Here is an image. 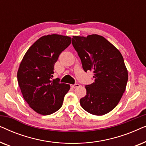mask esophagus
Masks as SVG:
<instances>
[{"instance_id":"obj_1","label":"esophagus","mask_w":146,"mask_h":146,"mask_svg":"<svg viewBox=\"0 0 146 146\" xmlns=\"http://www.w3.org/2000/svg\"><path fill=\"white\" fill-rule=\"evenodd\" d=\"M79 86H80L79 84H71V87L72 88H76L79 87Z\"/></svg>"}]
</instances>
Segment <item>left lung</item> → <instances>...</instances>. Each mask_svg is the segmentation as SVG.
Here are the masks:
<instances>
[{
	"label": "left lung",
	"instance_id": "1",
	"mask_svg": "<svg viewBox=\"0 0 146 146\" xmlns=\"http://www.w3.org/2000/svg\"><path fill=\"white\" fill-rule=\"evenodd\" d=\"M84 70L93 71L94 82L85 86L86 95L80 103L91 114L102 115L117 105L125 92L128 74L120 52L98 35L74 36L72 42Z\"/></svg>",
	"mask_w": 146,
	"mask_h": 146
}]
</instances>
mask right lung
<instances>
[{
  "label": "right lung",
  "mask_w": 146,
  "mask_h": 146,
  "mask_svg": "<svg viewBox=\"0 0 146 146\" xmlns=\"http://www.w3.org/2000/svg\"><path fill=\"white\" fill-rule=\"evenodd\" d=\"M71 40V37L56 34L43 36L29 48L20 64L17 80L22 94L39 114L50 115L58 110L70 88L69 84L51 79L59 55Z\"/></svg>",
  "instance_id": "obj_1"
}]
</instances>
